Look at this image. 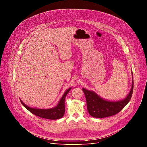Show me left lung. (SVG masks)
I'll return each mask as SVG.
<instances>
[{"mask_svg":"<svg viewBox=\"0 0 147 147\" xmlns=\"http://www.w3.org/2000/svg\"><path fill=\"white\" fill-rule=\"evenodd\" d=\"M133 74V73H132ZM132 86L127 97L121 100L109 101L101 98L95 92L82 88L85 94L87 109L90 115L94 117L103 118L113 116L120 112L130 101L133 91V77Z\"/></svg>","mask_w":147,"mask_h":147,"instance_id":"1","label":"left lung"}]
</instances>
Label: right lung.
<instances>
[{
	"instance_id": "add662e5",
	"label": "right lung",
	"mask_w": 147,
	"mask_h": 147,
	"mask_svg": "<svg viewBox=\"0 0 147 147\" xmlns=\"http://www.w3.org/2000/svg\"><path fill=\"white\" fill-rule=\"evenodd\" d=\"M71 88H69L64 93L63 95L60 99L57 105L55 107L53 108L48 109H36V108H30L28 106H27L26 104H24L22 100L21 102L23 104V105L32 114L39 116L42 118L44 119H48L50 120H56L61 118L63 116L65 112V98L68 94V92L70 91Z\"/></svg>"
}]
</instances>
